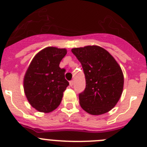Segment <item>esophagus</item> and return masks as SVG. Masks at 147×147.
<instances>
[{"instance_id":"obj_1","label":"esophagus","mask_w":147,"mask_h":147,"mask_svg":"<svg viewBox=\"0 0 147 147\" xmlns=\"http://www.w3.org/2000/svg\"><path fill=\"white\" fill-rule=\"evenodd\" d=\"M69 84H70V86H71V87H72V86L74 85V81H70Z\"/></svg>"}]
</instances>
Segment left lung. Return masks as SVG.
Here are the masks:
<instances>
[{
  "instance_id": "left-lung-1",
  "label": "left lung",
  "mask_w": 147,
  "mask_h": 147,
  "mask_svg": "<svg viewBox=\"0 0 147 147\" xmlns=\"http://www.w3.org/2000/svg\"><path fill=\"white\" fill-rule=\"evenodd\" d=\"M85 75L86 88L79 94L81 107L92 115L111 110L119 101L124 86V76L112 55L99 46L74 48Z\"/></svg>"
}]
</instances>
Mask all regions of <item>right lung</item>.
<instances>
[{
  "label": "right lung",
  "instance_id": "right-lung-1",
  "mask_svg": "<svg viewBox=\"0 0 147 147\" xmlns=\"http://www.w3.org/2000/svg\"><path fill=\"white\" fill-rule=\"evenodd\" d=\"M66 49L48 47L38 52L24 76V91L29 103L40 112L49 113L60 104L63 92L69 85L60 61Z\"/></svg>",
  "mask_w": 147,
  "mask_h": 147
}]
</instances>
